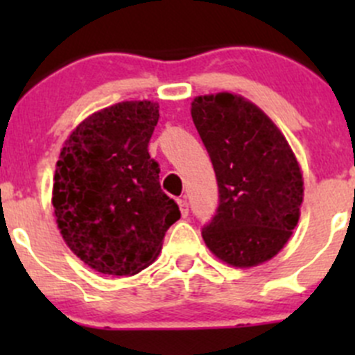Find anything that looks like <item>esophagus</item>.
<instances>
[{
  "instance_id": "esophagus-1",
  "label": "esophagus",
  "mask_w": 355,
  "mask_h": 355,
  "mask_svg": "<svg viewBox=\"0 0 355 355\" xmlns=\"http://www.w3.org/2000/svg\"><path fill=\"white\" fill-rule=\"evenodd\" d=\"M177 202H178V207H180L182 216H184V218L189 216V202H187V199L182 198V199H178Z\"/></svg>"
}]
</instances>
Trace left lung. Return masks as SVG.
<instances>
[{
	"label": "left lung",
	"mask_w": 355,
	"mask_h": 355,
	"mask_svg": "<svg viewBox=\"0 0 355 355\" xmlns=\"http://www.w3.org/2000/svg\"><path fill=\"white\" fill-rule=\"evenodd\" d=\"M191 114L209 153L220 206L202 239L234 268L277 256L299 223L304 199L300 164L275 121L234 92L198 96Z\"/></svg>",
	"instance_id": "8db88e82"
}]
</instances>
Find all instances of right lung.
I'll return each instance as SVG.
<instances>
[{
  "mask_svg": "<svg viewBox=\"0 0 355 355\" xmlns=\"http://www.w3.org/2000/svg\"><path fill=\"white\" fill-rule=\"evenodd\" d=\"M157 118V103H116L82 120L60 151L56 225L71 252L103 275L132 277L148 268L180 218L148 153Z\"/></svg>",
  "mask_w": 355,
  "mask_h": 355,
  "instance_id": "add662e5",
  "label": "right lung"
}]
</instances>
